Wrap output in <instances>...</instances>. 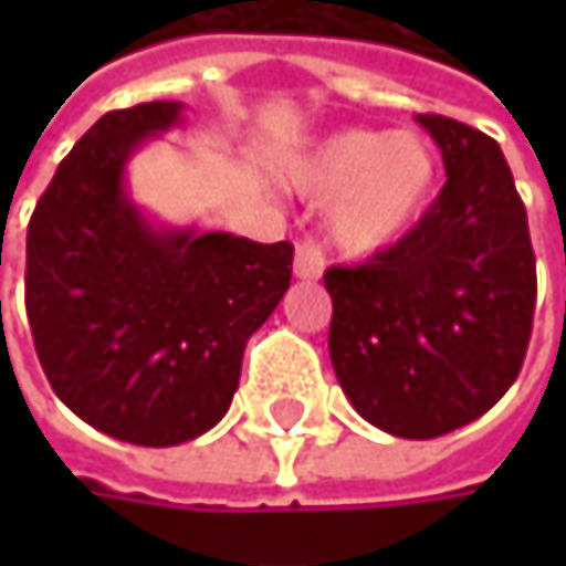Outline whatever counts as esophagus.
Returning a JSON list of instances; mask_svg holds the SVG:
<instances>
[{"label": "esophagus", "instance_id": "34e87169", "mask_svg": "<svg viewBox=\"0 0 566 566\" xmlns=\"http://www.w3.org/2000/svg\"><path fill=\"white\" fill-rule=\"evenodd\" d=\"M324 272V259H321V249L311 245V242H301L297 252H294V279L301 282H311V279H321Z\"/></svg>", "mask_w": 566, "mask_h": 566}]
</instances>
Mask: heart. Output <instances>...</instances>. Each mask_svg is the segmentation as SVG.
<instances>
[{"instance_id": "obj_1", "label": "heart", "mask_w": 566, "mask_h": 566, "mask_svg": "<svg viewBox=\"0 0 566 566\" xmlns=\"http://www.w3.org/2000/svg\"><path fill=\"white\" fill-rule=\"evenodd\" d=\"M284 186L327 206V239L350 259L399 245L429 212L439 189V154L419 134L340 130L297 154Z\"/></svg>"}]
</instances>
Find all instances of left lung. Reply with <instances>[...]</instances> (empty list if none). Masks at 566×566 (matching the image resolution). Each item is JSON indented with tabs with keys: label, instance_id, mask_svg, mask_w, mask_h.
<instances>
[{
	"label": "left lung",
	"instance_id": "left-lung-1",
	"mask_svg": "<svg viewBox=\"0 0 566 566\" xmlns=\"http://www.w3.org/2000/svg\"><path fill=\"white\" fill-rule=\"evenodd\" d=\"M416 120L442 150L446 186L399 245L357 269H327V350L340 390L370 426L436 439L509 394L537 279L502 147L452 117Z\"/></svg>",
	"mask_w": 566,
	"mask_h": 566
}]
</instances>
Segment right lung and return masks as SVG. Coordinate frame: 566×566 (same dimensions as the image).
Masks as SVG:
<instances>
[{
  "label": "right lung",
  "mask_w": 566,
  "mask_h": 566,
  "mask_svg": "<svg viewBox=\"0 0 566 566\" xmlns=\"http://www.w3.org/2000/svg\"><path fill=\"white\" fill-rule=\"evenodd\" d=\"M182 124L179 101L104 114L57 164L29 222L25 307L57 399L134 446L209 432L239 390L294 249L157 222L130 196L137 150Z\"/></svg>",
  "instance_id": "add662e5"
}]
</instances>
